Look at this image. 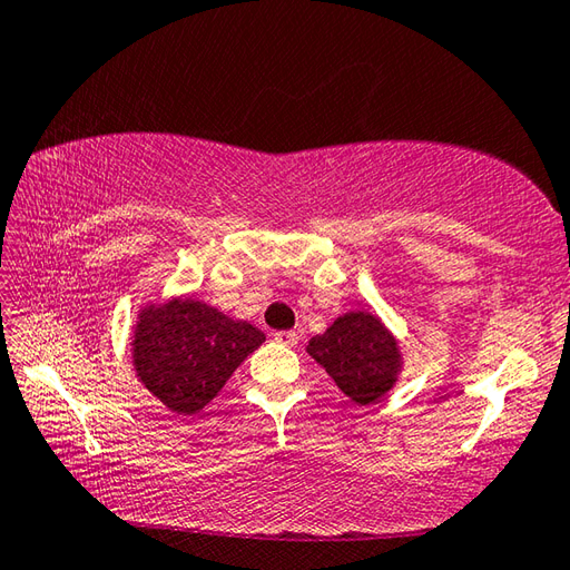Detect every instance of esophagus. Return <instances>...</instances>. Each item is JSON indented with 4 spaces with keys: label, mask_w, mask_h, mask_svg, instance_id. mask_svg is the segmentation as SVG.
I'll use <instances>...</instances> for the list:
<instances>
[{
    "label": "esophagus",
    "mask_w": 570,
    "mask_h": 570,
    "mask_svg": "<svg viewBox=\"0 0 570 570\" xmlns=\"http://www.w3.org/2000/svg\"><path fill=\"white\" fill-rule=\"evenodd\" d=\"M274 341L286 345V347H294V345H298V333H294V331H278V333H274Z\"/></svg>",
    "instance_id": "34e87169"
}]
</instances>
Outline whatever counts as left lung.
I'll return each instance as SVG.
<instances>
[{"label": "left lung", "mask_w": 570, "mask_h": 570, "mask_svg": "<svg viewBox=\"0 0 570 570\" xmlns=\"http://www.w3.org/2000/svg\"><path fill=\"white\" fill-rule=\"evenodd\" d=\"M306 353L357 406L380 402L404 372L399 337L377 313L365 308L337 316L325 333L311 337Z\"/></svg>", "instance_id": "8db88e82"}]
</instances>
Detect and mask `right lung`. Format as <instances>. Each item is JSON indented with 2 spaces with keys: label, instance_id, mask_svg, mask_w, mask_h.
I'll return each instance as SVG.
<instances>
[{
  "label": "right lung",
  "instance_id": "obj_1",
  "mask_svg": "<svg viewBox=\"0 0 570 570\" xmlns=\"http://www.w3.org/2000/svg\"><path fill=\"white\" fill-rule=\"evenodd\" d=\"M264 341L252 323L205 301L168 296L137 311L129 353L137 380L174 414L193 416Z\"/></svg>",
  "mask_w": 570,
  "mask_h": 570
}]
</instances>
